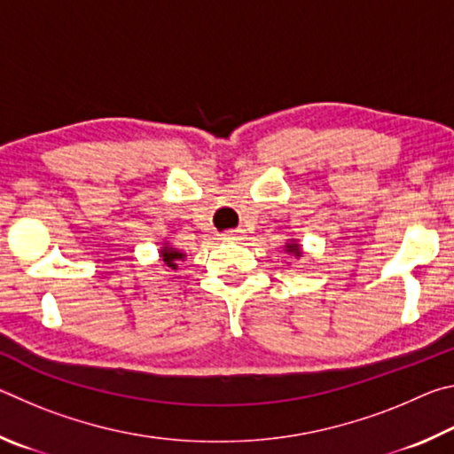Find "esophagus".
I'll return each instance as SVG.
<instances>
[{"label":"esophagus","mask_w":454,"mask_h":454,"mask_svg":"<svg viewBox=\"0 0 454 454\" xmlns=\"http://www.w3.org/2000/svg\"><path fill=\"white\" fill-rule=\"evenodd\" d=\"M224 240L226 242H240V240H244V232L242 230H230V232L224 234Z\"/></svg>","instance_id":"1"}]
</instances>
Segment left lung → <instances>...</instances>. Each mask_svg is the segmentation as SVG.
Masks as SVG:
<instances>
[{
	"mask_svg": "<svg viewBox=\"0 0 454 454\" xmlns=\"http://www.w3.org/2000/svg\"><path fill=\"white\" fill-rule=\"evenodd\" d=\"M284 252H286V254H290L292 258H296V260L304 254L302 246L298 244L296 238H290V240H288L286 244H284Z\"/></svg>",
	"mask_w": 454,
	"mask_h": 454,
	"instance_id": "1",
	"label": "left lung"
}]
</instances>
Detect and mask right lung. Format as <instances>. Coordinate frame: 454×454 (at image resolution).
Here are the masks:
<instances>
[{"label": "right lung", "mask_w": 454, "mask_h": 454, "mask_svg": "<svg viewBox=\"0 0 454 454\" xmlns=\"http://www.w3.org/2000/svg\"><path fill=\"white\" fill-rule=\"evenodd\" d=\"M158 256L160 262H164V266L170 268V270H178V262L186 258V252L174 248L170 242H164L162 248L158 250Z\"/></svg>", "instance_id": "1"}]
</instances>
